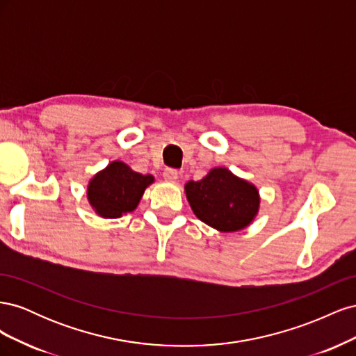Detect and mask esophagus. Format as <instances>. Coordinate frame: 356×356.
Returning a JSON list of instances; mask_svg holds the SVG:
<instances>
[{"instance_id":"34e87169","label":"esophagus","mask_w":356,"mask_h":356,"mask_svg":"<svg viewBox=\"0 0 356 356\" xmlns=\"http://www.w3.org/2000/svg\"><path fill=\"white\" fill-rule=\"evenodd\" d=\"M163 179L166 182H177V179H178V170H175V169H165Z\"/></svg>"}]
</instances>
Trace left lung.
I'll return each instance as SVG.
<instances>
[{
    "mask_svg": "<svg viewBox=\"0 0 356 356\" xmlns=\"http://www.w3.org/2000/svg\"><path fill=\"white\" fill-rule=\"evenodd\" d=\"M184 190L196 217L218 232L248 227L260 209L258 188L227 168L211 169L200 181H188Z\"/></svg>",
    "mask_w": 356,
    "mask_h": 356,
    "instance_id": "left-lung-1",
    "label": "left lung"
}]
</instances>
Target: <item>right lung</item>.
I'll list each match as a JSON object with an SVG mask.
<instances>
[{"label": "right lung", "instance_id": "obj_1", "mask_svg": "<svg viewBox=\"0 0 356 356\" xmlns=\"http://www.w3.org/2000/svg\"><path fill=\"white\" fill-rule=\"evenodd\" d=\"M153 182V175H143L114 160L89 181L88 200L99 217L120 218L136 209L145 188Z\"/></svg>", "mask_w": 356, "mask_h": 356}]
</instances>
